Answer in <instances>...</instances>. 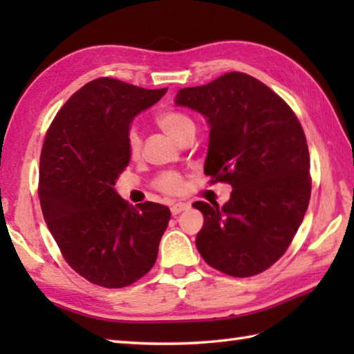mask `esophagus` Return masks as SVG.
<instances>
[{
	"mask_svg": "<svg viewBox=\"0 0 354 354\" xmlns=\"http://www.w3.org/2000/svg\"><path fill=\"white\" fill-rule=\"evenodd\" d=\"M187 208H189V205L183 204V202H178V204H173V205H171L170 212H171L173 216H176V214H179L181 212H184V209H187Z\"/></svg>",
	"mask_w": 354,
	"mask_h": 354,
	"instance_id": "34e87169",
	"label": "esophagus"
}]
</instances>
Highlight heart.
Segmentation results:
<instances>
[{
    "label": "heart",
    "mask_w": 354,
    "mask_h": 354,
    "mask_svg": "<svg viewBox=\"0 0 354 354\" xmlns=\"http://www.w3.org/2000/svg\"><path fill=\"white\" fill-rule=\"evenodd\" d=\"M155 122L165 133L175 140L181 138L189 129H194L192 118L178 111H164L156 115ZM127 152L131 158L140 156L141 138L135 131L127 133ZM155 187L165 194H178L183 190V176L178 171H164L155 179Z\"/></svg>",
    "instance_id": "1"
}]
</instances>
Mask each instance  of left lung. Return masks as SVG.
Masks as SVG:
<instances>
[{"label":"left lung","mask_w":354,"mask_h":354,"mask_svg":"<svg viewBox=\"0 0 354 354\" xmlns=\"http://www.w3.org/2000/svg\"><path fill=\"white\" fill-rule=\"evenodd\" d=\"M176 104L207 117L204 171L212 184L232 187L223 207L193 204L204 214L198 251L223 274L257 275L286 252L309 207L310 158L303 127L280 95L239 71L183 88Z\"/></svg>","instance_id":"left-lung-1"}]
</instances>
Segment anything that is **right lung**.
I'll use <instances>...</instances> for the list:
<instances>
[{
	"mask_svg": "<svg viewBox=\"0 0 354 354\" xmlns=\"http://www.w3.org/2000/svg\"><path fill=\"white\" fill-rule=\"evenodd\" d=\"M167 91L100 77L59 109L42 145L39 201L65 261L97 286L120 289L156 261L170 209L155 202L131 205L114 185L129 164L133 117Z\"/></svg>",
	"mask_w": 354,
	"mask_h": 354,
	"instance_id": "1",
	"label": "right lung"
}]
</instances>
